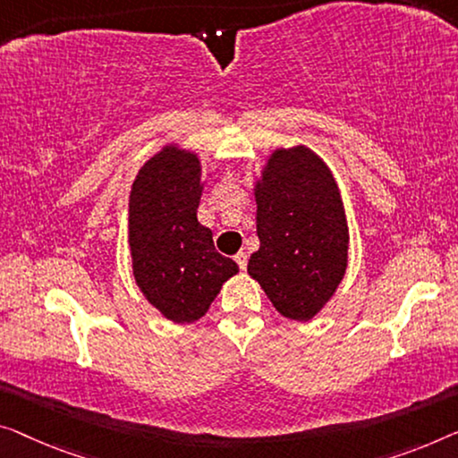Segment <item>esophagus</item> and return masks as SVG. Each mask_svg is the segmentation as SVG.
I'll return each instance as SVG.
<instances>
[{
	"mask_svg": "<svg viewBox=\"0 0 458 458\" xmlns=\"http://www.w3.org/2000/svg\"><path fill=\"white\" fill-rule=\"evenodd\" d=\"M234 261L238 263V267H241L242 271L247 269V263H249V255L244 250H241V252H236V257H234Z\"/></svg>",
	"mask_w": 458,
	"mask_h": 458,
	"instance_id": "esophagus-1",
	"label": "esophagus"
}]
</instances>
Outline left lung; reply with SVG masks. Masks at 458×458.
Returning a JSON list of instances; mask_svg holds the SVG:
<instances>
[{"label": "left lung", "instance_id": "8db88e82", "mask_svg": "<svg viewBox=\"0 0 458 458\" xmlns=\"http://www.w3.org/2000/svg\"><path fill=\"white\" fill-rule=\"evenodd\" d=\"M257 236L249 276L279 315L310 320L347 267V222L329 166L306 146L277 148L255 185Z\"/></svg>", "mask_w": 458, "mask_h": 458}]
</instances>
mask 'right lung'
<instances>
[{
  "mask_svg": "<svg viewBox=\"0 0 458 458\" xmlns=\"http://www.w3.org/2000/svg\"><path fill=\"white\" fill-rule=\"evenodd\" d=\"M197 154L164 146L135 176L129 193V249L141 294L173 323L206 315L238 265L214 247L197 220L201 199Z\"/></svg>",
  "mask_w": 458,
  "mask_h": 458,
  "instance_id": "right-lung-1",
  "label": "right lung"
}]
</instances>
